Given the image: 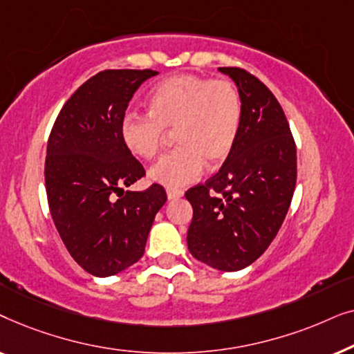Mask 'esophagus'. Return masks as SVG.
Listing matches in <instances>:
<instances>
[{
	"label": "esophagus",
	"mask_w": 354,
	"mask_h": 354,
	"mask_svg": "<svg viewBox=\"0 0 354 354\" xmlns=\"http://www.w3.org/2000/svg\"><path fill=\"white\" fill-rule=\"evenodd\" d=\"M183 196L182 190H174V188H167V198L169 200H178Z\"/></svg>",
	"instance_id": "1"
}]
</instances>
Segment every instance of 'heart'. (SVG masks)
Segmentation results:
<instances>
[{
    "label": "heart",
    "instance_id": "heart-1",
    "mask_svg": "<svg viewBox=\"0 0 354 354\" xmlns=\"http://www.w3.org/2000/svg\"><path fill=\"white\" fill-rule=\"evenodd\" d=\"M149 113L130 111L120 120V138L133 156H156L169 130H176L178 147L149 169L151 182L182 188L195 182L209 166L230 156L241 124L239 90L229 80L195 74L166 79L148 98Z\"/></svg>",
    "mask_w": 354,
    "mask_h": 354
}]
</instances>
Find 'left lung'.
<instances>
[{
    "label": "left lung",
    "instance_id": "left-lung-1",
    "mask_svg": "<svg viewBox=\"0 0 354 354\" xmlns=\"http://www.w3.org/2000/svg\"><path fill=\"white\" fill-rule=\"evenodd\" d=\"M235 82L241 124L219 172L190 188L188 250L201 263L235 272L275 239L297 185V147L282 106L268 86L240 67H219Z\"/></svg>",
    "mask_w": 354,
    "mask_h": 354
}]
</instances>
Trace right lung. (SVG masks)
<instances>
[{
	"label": "right lung",
	"instance_id": "add662e5",
	"mask_svg": "<svg viewBox=\"0 0 354 354\" xmlns=\"http://www.w3.org/2000/svg\"><path fill=\"white\" fill-rule=\"evenodd\" d=\"M156 74L98 72L62 106L48 140L45 183L53 222L75 263L95 277L122 272L142 258L154 216L167 200L158 183L124 190L145 169L124 147L120 120L138 86Z\"/></svg>",
	"mask_w": 354,
	"mask_h": 354
}]
</instances>
